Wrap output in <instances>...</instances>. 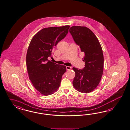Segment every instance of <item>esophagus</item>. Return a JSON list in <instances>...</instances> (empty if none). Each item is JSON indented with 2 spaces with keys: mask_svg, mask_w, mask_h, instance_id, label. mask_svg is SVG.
<instances>
[{
  "mask_svg": "<svg viewBox=\"0 0 130 130\" xmlns=\"http://www.w3.org/2000/svg\"><path fill=\"white\" fill-rule=\"evenodd\" d=\"M66 70L67 71H69V70H71V67H69V66H66Z\"/></svg>",
  "mask_w": 130,
  "mask_h": 130,
  "instance_id": "obj_1",
  "label": "esophagus"
}]
</instances>
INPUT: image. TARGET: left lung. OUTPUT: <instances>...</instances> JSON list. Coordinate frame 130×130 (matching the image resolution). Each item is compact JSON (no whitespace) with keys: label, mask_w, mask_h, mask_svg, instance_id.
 <instances>
[{"label":"left lung","mask_w":130,"mask_h":130,"mask_svg":"<svg viewBox=\"0 0 130 130\" xmlns=\"http://www.w3.org/2000/svg\"><path fill=\"white\" fill-rule=\"evenodd\" d=\"M69 32L82 52L85 67L83 70L73 67L75 76L72 82L75 89L79 92L88 93L98 86L103 71L104 58L102 48L98 39L89 28L72 26Z\"/></svg>","instance_id":"left-lung-1"}]
</instances>
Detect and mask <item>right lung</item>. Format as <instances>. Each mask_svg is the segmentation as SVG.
<instances>
[{
    "mask_svg": "<svg viewBox=\"0 0 130 130\" xmlns=\"http://www.w3.org/2000/svg\"><path fill=\"white\" fill-rule=\"evenodd\" d=\"M70 26L43 28L32 38L28 47L26 64L29 79L36 89L47 96L58 90L66 66L48 59L51 52L68 33Z\"/></svg>",
    "mask_w": 130,
    "mask_h": 130,
    "instance_id": "right-lung-1",
    "label": "right lung"
}]
</instances>
